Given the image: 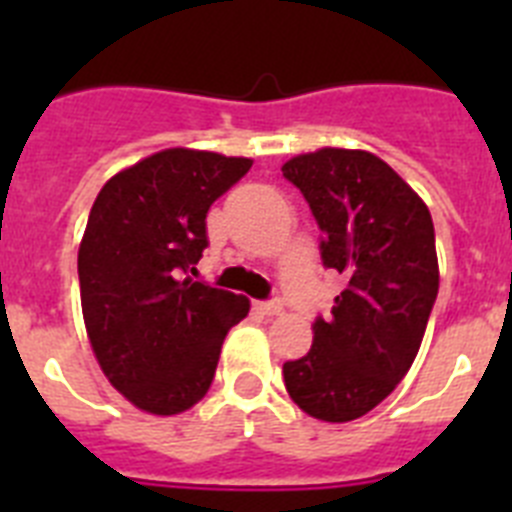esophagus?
Instances as JSON below:
<instances>
[{
	"mask_svg": "<svg viewBox=\"0 0 512 512\" xmlns=\"http://www.w3.org/2000/svg\"><path fill=\"white\" fill-rule=\"evenodd\" d=\"M261 310V315H279L282 312V300L279 297H274V300H264L256 305Z\"/></svg>",
	"mask_w": 512,
	"mask_h": 512,
	"instance_id": "1",
	"label": "esophagus"
}]
</instances>
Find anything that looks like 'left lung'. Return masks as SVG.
<instances>
[{
	"label": "left lung",
	"instance_id": "1",
	"mask_svg": "<svg viewBox=\"0 0 512 512\" xmlns=\"http://www.w3.org/2000/svg\"><path fill=\"white\" fill-rule=\"evenodd\" d=\"M282 174L323 233V266L348 279L312 323L310 351L284 364V384L307 415L346 423L377 408L418 356L438 295L431 212L374 153L320 148Z\"/></svg>",
	"mask_w": 512,
	"mask_h": 512
}]
</instances>
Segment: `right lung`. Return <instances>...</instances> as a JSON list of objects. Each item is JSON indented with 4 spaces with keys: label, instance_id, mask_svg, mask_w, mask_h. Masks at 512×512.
Returning a JSON list of instances; mask_svg holds the SVG:
<instances>
[{
    "label": "right lung",
    "instance_id": "right-lung-1",
    "mask_svg": "<svg viewBox=\"0 0 512 512\" xmlns=\"http://www.w3.org/2000/svg\"><path fill=\"white\" fill-rule=\"evenodd\" d=\"M251 158L169 148L120 171L94 200L79 246L81 312L102 372L135 408L184 413L205 397L248 300L189 269L207 248V210Z\"/></svg>",
    "mask_w": 512,
    "mask_h": 512
}]
</instances>
